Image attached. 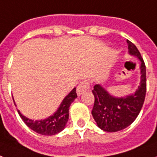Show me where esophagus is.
I'll return each mask as SVG.
<instances>
[{"label":"esophagus","instance_id":"1","mask_svg":"<svg viewBox=\"0 0 157 157\" xmlns=\"http://www.w3.org/2000/svg\"><path fill=\"white\" fill-rule=\"evenodd\" d=\"M90 88V84L88 81H81V83L79 84L77 89H76V93L78 95H81L82 93L85 91H86Z\"/></svg>","mask_w":157,"mask_h":157}]
</instances>
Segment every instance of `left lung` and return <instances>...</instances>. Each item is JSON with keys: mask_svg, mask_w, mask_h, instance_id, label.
I'll return each mask as SVG.
<instances>
[{"mask_svg": "<svg viewBox=\"0 0 157 157\" xmlns=\"http://www.w3.org/2000/svg\"><path fill=\"white\" fill-rule=\"evenodd\" d=\"M128 52L141 61V83L135 94L116 98L109 94L100 85H94L92 93L94 104L91 113L98 127L105 132L120 131L134 121L142 109L147 92L146 65L137 47L127 40Z\"/></svg>", "mask_w": 157, "mask_h": 157, "instance_id": "1", "label": "left lung"}]
</instances>
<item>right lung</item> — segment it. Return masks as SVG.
Wrapping results in <instances>:
<instances>
[{
    "label": "right lung",
    "instance_id": "obj_1",
    "mask_svg": "<svg viewBox=\"0 0 157 157\" xmlns=\"http://www.w3.org/2000/svg\"><path fill=\"white\" fill-rule=\"evenodd\" d=\"M76 97H77L76 89L74 88L63 100L57 112L53 115L50 116L49 118L44 119V120L33 121L32 119H29L22 115L20 110H18V113L20 118H22L23 121L25 122V124L33 131L36 132L37 133L47 135V136L55 135L61 131H63L65 128L66 124L68 121V117H69V107Z\"/></svg>",
    "mask_w": 157,
    "mask_h": 157
}]
</instances>
